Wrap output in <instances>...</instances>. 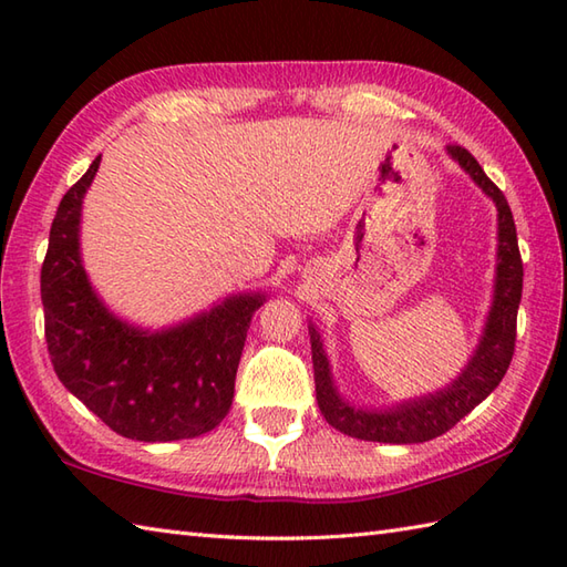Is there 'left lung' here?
<instances>
[{"label":"left lung","instance_id":"1","mask_svg":"<svg viewBox=\"0 0 567 567\" xmlns=\"http://www.w3.org/2000/svg\"><path fill=\"white\" fill-rule=\"evenodd\" d=\"M449 153L465 167L470 177L495 199L499 212L497 287L485 336L463 375L457 378L449 390L424 396V400L400 404L396 409H390V412H363V409L348 406L341 396L336 394L321 339L317 329L309 327L317 402L323 419H327L333 429L346 433V436L380 443H424L436 439L441 433L453 429L463 416L473 412V409L502 382L504 372L509 370L516 343V311H519L524 285V262L519 252V240H516L514 216L507 197H504L502 189L485 175L473 153L457 146V143H451Z\"/></svg>","mask_w":567,"mask_h":567}]
</instances>
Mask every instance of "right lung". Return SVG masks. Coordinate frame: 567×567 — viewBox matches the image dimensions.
<instances>
[{"label": "right lung", "instance_id": "obj_1", "mask_svg": "<svg viewBox=\"0 0 567 567\" xmlns=\"http://www.w3.org/2000/svg\"><path fill=\"white\" fill-rule=\"evenodd\" d=\"M100 158L60 199L41 268L48 355L58 380L118 436L195 439L216 429L260 295L231 297L183 327L146 333L114 319L92 292L80 262L82 197Z\"/></svg>", "mask_w": 567, "mask_h": 567}]
</instances>
